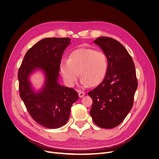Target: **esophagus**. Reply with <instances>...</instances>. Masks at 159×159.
Wrapping results in <instances>:
<instances>
[{"label": "esophagus", "instance_id": "esophagus-1", "mask_svg": "<svg viewBox=\"0 0 159 159\" xmlns=\"http://www.w3.org/2000/svg\"><path fill=\"white\" fill-rule=\"evenodd\" d=\"M84 95H85V93L83 92V91H79V96L80 98H82Z\"/></svg>", "mask_w": 159, "mask_h": 159}]
</instances>
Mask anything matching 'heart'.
Returning <instances> with one entry per match:
<instances>
[{"instance_id":"1","label":"heart","mask_w":159,"mask_h":159,"mask_svg":"<svg viewBox=\"0 0 159 159\" xmlns=\"http://www.w3.org/2000/svg\"><path fill=\"white\" fill-rule=\"evenodd\" d=\"M108 59L104 52L91 48H80L73 51L68 59H63L60 71L67 85L74 86L78 79L79 73L84 86H91L100 83L106 75Z\"/></svg>"}]
</instances>
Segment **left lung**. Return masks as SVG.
<instances>
[{
	"label": "left lung",
	"instance_id": "left-lung-1",
	"mask_svg": "<svg viewBox=\"0 0 159 159\" xmlns=\"http://www.w3.org/2000/svg\"><path fill=\"white\" fill-rule=\"evenodd\" d=\"M108 59L106 75L99 85L88 94L93 100L90 115L103 129L119 125L132 108L137 79L134 61L124 46L109 37L94 41Z\"/></svg>",
	"mask_w": 159,
	"mask_h": 159
}]
</instances>
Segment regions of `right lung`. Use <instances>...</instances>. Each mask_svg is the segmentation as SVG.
Masks as SVG:
<instances>
[{"mask_svg": "<svg viewBox=\"0 0 159 159\" xmlns=\"http://www.w3.org/2000/svg\"><path fill=\"white\" fill-rule=\"evenodd\" d=\"M69 38L41 39L25 54L18 70L19 93L33 119L48 129H58L69 118L72 104L79 99L77 91L58 83L61 58L70 45ZM40 69L46 74L44 88L36 93L31 88L29 75Z\"/></svg>", "mask_w": 159, "mask_h": 159, "instance_id": "1", "label": "right lung"}]
</instances>
